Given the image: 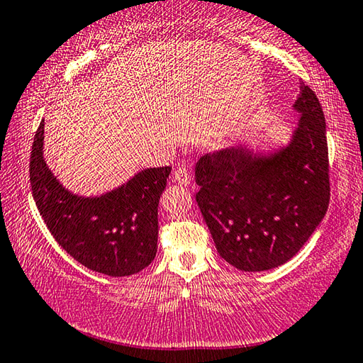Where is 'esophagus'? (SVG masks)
Instances as JSON below:
<instances>
[{
    "mask_svg": "<svg viewBox=\"0 0 363 363\" xmlns=\"http://www.w3.org/2000/svg\"><path fill=\"white\" fill-rule=\"evenodd\" d=\"M173 177H174L176 182L182 184V186H187V184H190V181H192V176H190V171H189V168H186V167L176 168Z\"/></svg>",
    "mask_w": 363,
    "mask_h": 363,
    "instance_id": "esophagus-1",
    "label": "esophagus"
}]
</instances>
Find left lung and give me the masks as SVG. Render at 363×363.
<instances>
[{
	"instance_id": "8db88e82",
	"label": "left lung",
	"mask_w": 363,
	"mask_h": 363,
	"mask_svg": "<svg viewBox=\"0 0 363 363\" xmlns=\"http://www.w3.org/2000/svg\"><path fill=\"white\" fill-rule=\"evenodd\" d=\"M298 125L286 147L254 154L222 149L196 162L195 195L217 252L241 272H265L298 252L330 200L325 117L314 91L300 85Z\"/></svg>"
}]
</instances>
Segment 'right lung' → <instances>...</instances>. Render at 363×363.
<instances>
[{
  "label": "right lung",
  "mask_w": 363,
  "mask_h": 363,
  "mask_svg": "<svg viewBox=\"0 0 363 363\" xmlns=\"http://www.w3.org/2000/svg\"><path fill=\"white\" fill-rule=\"evenodd\" d=\"M44 121L30 157V182L43 220L81 265L114 278L140 273L155 259L159 200L171 167L147 168L101 196L68 192L43 157Z\"/></svg>",
  "instance_id": "1"
}]
</instances>
